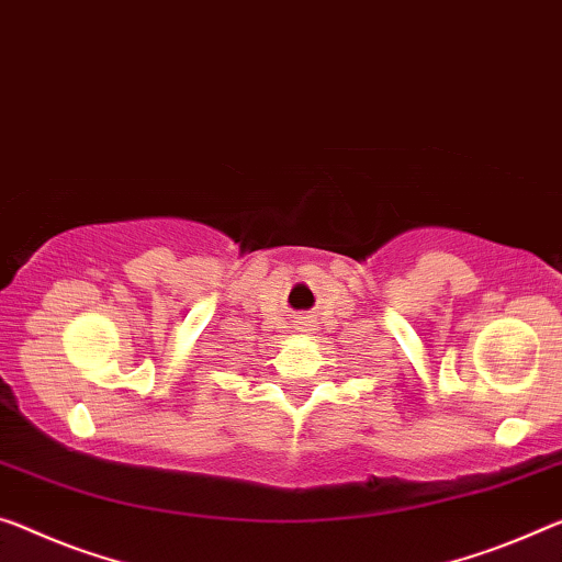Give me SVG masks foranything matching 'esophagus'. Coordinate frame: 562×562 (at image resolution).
I'll use <instances>...</instances> for the list:
<instances>
[{"instance_id": "esophagus-1", "label": "esophagus", "mask_w": 562, "mask_h": 562, "mask_svg": "<svg viewBox=\"0 0 562 562\" xmlns=\"http://www.w3.org/2000/svg\"><path fill=\"white\" fill-rule=\"evenodd\" d=\"M306 318H308V316H301V322H299V324H306Z\"/></svg>"}]
</instances>
